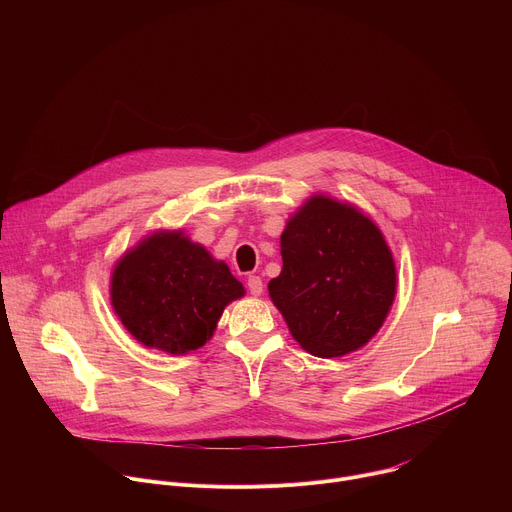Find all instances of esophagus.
<instances>
[{
    "instance_id": "obj_1",
    "label": "esophagus",
    "mask_w": 512,
    "mask_h": 512,
    "mask_svg": "<svg viewBox=\"0 0 512 512\" xmlns=\"http://www.w3.org/2000/svg\"><path fill=\"white\" fill-rule=\"evenodd\" d=\"M247 287L251 291V296H261L263 294V281H261L259 275H249Z\"/></svg>"
}]
</instances>
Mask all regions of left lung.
Segmentation results:
<instances>
[{"label": "left lung", "mask_w": 512, "mask_h": 512, "mask_svg": "<svg viewBox=\"0 0 512 512\" xmlns=\"http://www.w3.org/2000/svg\"><path fill=\"white\" fill-rule=\"evenodd\" d=\"M281 259L269 296L310 354H348L383 326L395 298V263L377 225L356 208L310 198L289 218Z\"/></svg>", "instance_id": "obj_1"}]
</instances>
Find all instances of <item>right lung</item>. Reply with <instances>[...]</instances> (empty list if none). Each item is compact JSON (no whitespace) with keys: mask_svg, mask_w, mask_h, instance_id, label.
Here are the masks:
<instances>
[{"mask_svg":"<svg viewBox=\"0 0 512 512\" xmlns=\"http://www.w3.org/2000/svg\"><path fill=\"white\" fill-rule=\"evenodd\" d=\"M243 294L231 269L180 231L143 239L111 279V304L123 326L141 344L170 354L200 348L225 306Z\"/></svg>","mask_w":512,"mask_h":512,"instance_id":"add662e5","label":"right lung"}]
</instances>
